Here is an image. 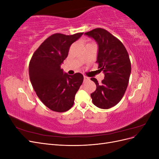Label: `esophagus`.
<instances>
[{"label": "esophagus", "mask_w": 159, "mask_h": 159, "mask_svg": "<svg viewBox=\"0 0 159 159\" xmlns=\"http://www.w3.org/2000/svg\"><path fill=\"white\" fill-rule=\"evenodd\" d=\"M84 81H88V80H89V78H88V77H87V76H84Z\"/></svg>", "instance_id": "esophagus-1"}]
</instances>
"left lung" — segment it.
<instances>
[{
    "label": "left lung",
    "mask_w": 159,
    "mask_h": 159,
    "mask_svg": "<svg viewBox=\"0 0 159 159\" xmlns=\"http://www.w3.org/2000/svg\"><path fill=\"white\" fill-rule=\"evenodd\" d=\"M85 34L98 43L96 62L105 74L101 83L91 78L96 85L91 97L95 106L107 109L116 105L125 93L131 71L129 56L123 43L106 30L98 28Z\"/></svg>",
    "instance_id": "obj_1"
}]
</instances>
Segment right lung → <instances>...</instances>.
Segmentation results:
<instances>
[{"label": "right lung", "mask_w": 159, "mask_h": 159, "mask_svg": "<svg viewBox=\"0 0 159 159\" xmlns=\"http://www.w3.org/2000/svg\"><path fill=\"white\" fill-rule=\"evenodd\" d=\"M83 34L51 35L38 47L30 61L32 87L41 102L54 111L65 112L73 106L75 95L83 83L81 74L70 75L61 68L70 46Z\"/></svg>", "instance_id": "obj_1"}]
</instances>
